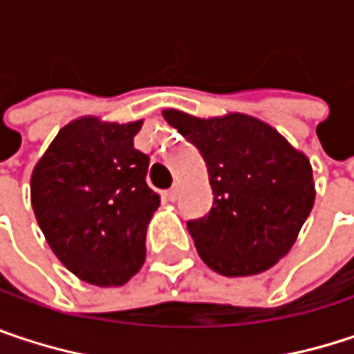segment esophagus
Returning <instances> with one entry per match:
<instances>
[{
    "instance_id": "34e87169",
    "label": "esophagus",
    "mask_w": 354,
    "mask_h": 354,
    "mask_svg": "<svg viewBox=\"0 0 354 354\" xmlns=\"http://www.w3.org/2000/svg\"><path fill=\"white\" fill-rule=\"evenodd\" d=\"M166 196H168V201H172V203H174L178 196H180V186H178V184H174V186H172V188L166 192Z\"/></svg>"
}]
</instances>
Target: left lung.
I'll use <instances>...</instances> for the list:
<instances>
[{
  "label": "left lung",
  "instance_id": "1",
  "mask_svg": "<svg viewBox=\"0 0 354 354\" xmlns=\"http://www.w3.org/2000/svg\"><path fill=\"white\" fill-rule=\"evenodd\" d=\"M164 118L207 164L213 205L186 223L205 264L223 277L258 274L277 264L314 207L308 158L246 114L196 118L164 110Z\"/></svg>",
  "mask_w": 354,
  "mask_h": 354
}]
</instances>
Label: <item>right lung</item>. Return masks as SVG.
Returning a JSON list of instances; mask_svg holds the SVG:
<instances>
[{
    "mask_svg": "<svg viewBox=\"0 0 354 354\" xmlns=\"http://www.w3.org/2000/svg\"><path fill=\"white\" fill-rule=\"evenodd\" d=\"M139 122L94 116L63 127L36 164L30 196L55 256L98 287L127 283L145 260L160 196L147 186L149 156L133 147Z\"/></svg>",
    "mask_w": 354,
    "mask_h": 354,
    "instance_id": "1",
    "label": "right lung"
}]
</instances>
